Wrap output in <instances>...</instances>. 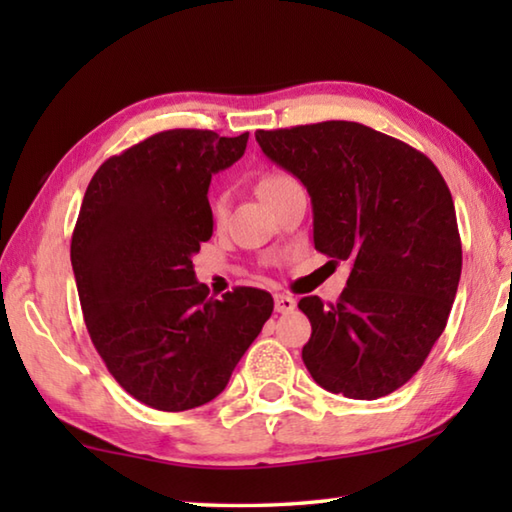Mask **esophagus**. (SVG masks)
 <instances>
[{"label":"esophagus","mask_w":512,"mask_h":512,"mask_svg":"<svg viewBox=\"0 0 512 512\" xmlns=\"http://www.w3.org/2000/svg\"><path fill=\"white\" fill-rule=\"evenodd\" d=\"M296 309V298L284 296V293H275V311L277 314H289Z\"/></svg>","instance_id":"esophagus-1"}]
</instances>
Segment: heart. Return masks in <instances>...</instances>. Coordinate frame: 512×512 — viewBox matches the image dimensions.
I'll return each mask as SVG.
<instances>
[{
    "label": "heart",
    "mask_w": 512,
    "mask_h": 512,
    "mask_svg": "<svg viewBox=\"0 0 512 512\" xmlns=\"http://www.w3.org/2000/svg\"><path fill=\"white\" fill-rule=\"evenodd\" d=\"M298 180L291 176L287 171H280V169H271V171H264L262 176H259V194L264 196V201H273V198L284 192V189H289L291 185H296ZM228 205H230V194L225 187H216L210 192V198H207V207H210V214L214 221H223L225 214H228Z\"/></svg>",
    "instance_id": "obj_1"
}]
</instances>
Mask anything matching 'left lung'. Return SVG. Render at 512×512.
Wrapping results in <instances>:
<instances>
[{
    "label": "left lung",
    "instance_id": "1",
    "mask_svg": "<svg viewBox=\"0 0 512 512\" xmlns=\"http://www.w3.org/2000/svg\"><path fill=\"white\" fill-rule=\"evenodd\" d=\"M307 187L314 246L350 259L339 300L298 302L311 323L302 361L316 384L352 400L404 386L443 334L461 280L454 201L427 155L357 121L255 133Z\"/></svg>",
    "mask_w": 512,
    "mask_h": 512
}]
</instances>
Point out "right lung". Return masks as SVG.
Masks as SVG:
<instances>
[{
	"instance_id": "right-lung-1",
	"label": "right lung",
	"mask_w": 512,
	"mask_h": 512,
	"mask_svg": "<svg viewBox=\"0 0 512 512\" xmlns=\"http://www.w3.org/2000/svg\"><path fill=\"white\" fill-rule=\"evenodd\" d=\"M248 133L162 131L94 173L72 235V268L90 339L128 395L158 411L214 400L273 314L271 293L210 298L192 255L212 237L207 187Z\"/></svg>"
}]
</instances>
